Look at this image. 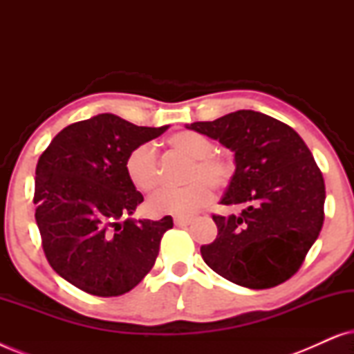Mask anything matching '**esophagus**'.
<instances>
[{
    "label": "esophagus",
    "instance_id": "esophagus-1",
    "mask_svg": "<svg viewBox=\"0 0 354 354\" xmlns=\"http://www.w3.org/2000/svg\"><path fill=\"white\" fill-rule=\"evenodd\" d=\"M192 217H174V224L177 227H185L188 224H192Z\"/></svg>",
    "mask_w": 354,
    "mask_h": 354
}]
</instances>
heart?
Wrapping results in <instances>:
<instances>
[{
	"label": "heart",
	"instance_id": "b5f03b06",
	"mask_svg": "<svg viewBox=\"0 0 354 354\" xmlns=\"http://www.w3.org/2000/svg\"><path fill=\"white\" fill-rule=\"evenodd\" d=\"M167 147L183 158L188 164L183 172L182 188H162L147 203L151 216L187 217L212 200V190H222L234 176V161L222 153L212 151L211 138L193 130H182L166 140ZM124 171L129 182L138 192L149 193L159 183L158 158L151 145L143 143L130 149L124 159Z\"/></svg>",
	"mask_w": 354,
	"mask_h": 354
}]
</instances>
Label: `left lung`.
Here are the masks:
<instances>
[{"instance_id":"1","label":"left lung","mask_w":354,"mask_h":354,"mask_svg":"<svg viewBox=\"0 0 354 354\" xmlns=\"http://www.w3.org/2000/svg\"><path fill=\"white\" fill-rule=\"evenodd\" d=\"M187 129L235 153V174L221 205L243 206L217 216V236L201 246L205 263L246 288H270L298 272L324 224L326 185L303 138L280 120L241 109Z\"/></svg>"}]
</instances>
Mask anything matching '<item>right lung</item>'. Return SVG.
I'll return each instance as SVG.
<instances>
[{
	"instance_id": "add662e5",
	"label": "right lung",
	"mask_w": 354,
	"mask_h": 354,
	"mask_svg": "<svg viewBox=\"0 0 354 354\" xmlns=\"http://www.w3.org/2000/svg\"><path fill=\"white\" fill-rule=\"evenodd\" d=\"M98 114L62 129L38 158L35 219L48 263L62 279L95 295L119 297L154 266L171 216L133 221L143 195L129 182L130 149L166 132Z\"/></svg>"
}]
</instances>
